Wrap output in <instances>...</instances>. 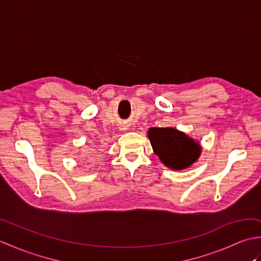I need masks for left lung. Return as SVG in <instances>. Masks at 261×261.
<instances>
[{
	"label": "left lung",
	"instance_id": "left-lung-1",
	"mask_svg": "<svg viewBox=\"0 0 261 261\" xmlns=\"http://www.w3.org/2000/svg\"><path fill=\"white\" fill-rule=\"evenodd\" d=\"M148 137L154 153L171 169L190 167L201 153L197 142L174 127H151Z\"/></svg>",
	"mask_w": 261,
	"mask_h": 261
}]
</instances>
